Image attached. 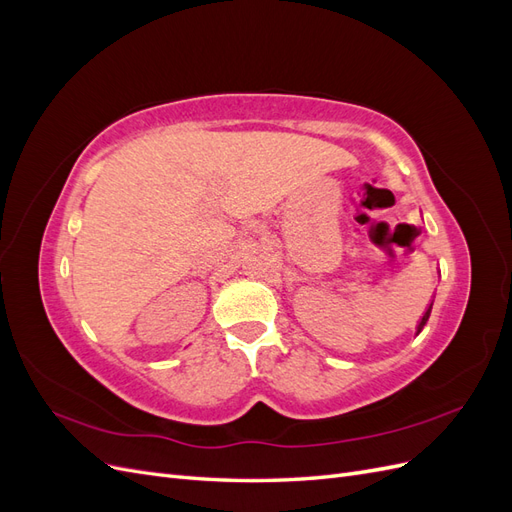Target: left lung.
<instances>
[{"label": "left lung", "instance_id": "left-lung-1", "mask_svg": "<svg viewBox=\"0 0 512 512\" xmlns=\"http://www.w3.org/2000/svg\"><path fill=\"white\" fill-rule=\"evenodd\" d=\"M429 314H431V305H429V309L425 312V316H423V320H421V324H418V331H421L423 327H425V322H427V318H429Z\"/></svg>", "mask_w": 512, "mask_h": 512}]
</instances>
